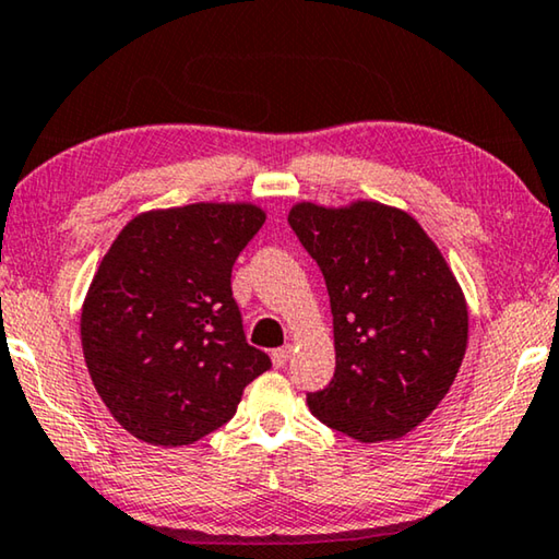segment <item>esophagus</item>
Here are the masks:
<instances>
[{"instance_id":"1","label":"esophagus","mask_w":559,"mask_h":559,"mask_svg":"<svg viewBox=\"0 0 559 559\" xmlns=\"http://www.w3.org/2000/svg\"><path fill=\"white\" fill-rule=\"evenodd\" d=\"M289 357H292V345H285V347L274 349V352H272V365H274V367H285Z\"/></svg>"}]
</instances>
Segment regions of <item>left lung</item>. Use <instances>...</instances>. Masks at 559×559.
Here are the masks:
<instances>
[{"label":"left lung","mask_w":559,"mask_h":559,"mask_svg":"<svg viewBox=\"0 0 559 559\" xmlns=\"http://www.w3.org/2000/svg\"><path fill=\"white\" fill-rule=\"evenodd\" d=\"M324 274L334 328V377L307 394L312 415L359 442L397 440L432 415L467 349V302L415 217L359 200L289 210Z\"/></svg>","instance_id":"1"}]
</instances>
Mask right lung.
I'll use <instances>...</instances> for the list:
<instances>
[{
  "label": "right lung",
  "instance_id": "right-lung-1",
  "mask_svg": "<svg viewBox=\"0 0 559 559\" xmlns=\"http://www.w3.org/2000/svg\"><path fill=\"white\" fill-rule=\"evenodd\" d=\"M247 202L136 214L94 274L82 349L94 390L136 440L182 448L229 423L272 367L247 345L231 264L264 225Z\"/></svg>",
  "mask_w": 559,
  "mask_h": 559
}]
</instances>
